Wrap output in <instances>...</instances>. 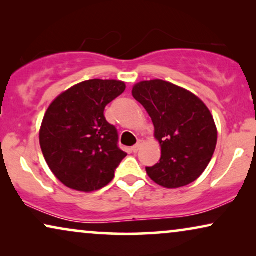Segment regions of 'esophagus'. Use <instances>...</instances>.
I'll return each instance as SVG.
<instances>
[{
	"instance_id": "34e87169",
	"label": "esophagus",
	"mask_w": 256,
	"mask_h": 256,
	"mask_svg": "<svg viewBox=\"0 0 256 256\" xmlns=\"http://www.w3.org/2000/svg\"><path fill=\"white\" fill-rule=\"evenodd\" d=\"M142 146H143V141H138L134 146H132V152H138V150L141 149Z\"/></svg>"
}]
</instances>
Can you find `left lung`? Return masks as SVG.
<instances>
[{
	"label": "left lung",
	"instance_id": "left-lung-1",
	"mask_svg": "<svg viewBox=\"0 0 256 256\" xmlns=\"http://www.w3.org/2000/svg\"><path fill=\"white\" fill-rule=\"evenodd\" d=\"M132 96L152 118L162 155L146 166L156 184L177 188L192 183L208 168L216 146V128L202 101L188 90L156 79L136 84Z\"/></svg>",
	"mask_w": 256,
	"mask_h": 256
}]
</instances>
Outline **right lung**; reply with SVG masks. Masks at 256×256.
I'll return each instance as SVG.
<instances>
[{
  "instance_id": "obj_1",
  "label": "right lung",
  "mask_w": 256,
  "mask_h": 256,
  "mask_svg": "<svg viewBox=\"0 0 256 256\" xmlns=\"http://www.w3.org/2000/svg\"><path fill=\"white\" fill-rule=\"evenodd\" d=\"M118 80H87L62 93L48 108L40 132L42 152L54 176L73 190L106 186L127 154L104 108L124 92Z\"/></svg>"
}]
</instances>
